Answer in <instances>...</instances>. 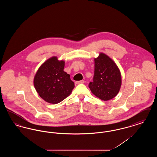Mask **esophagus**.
<instances>
[{
  "label": "esophagus",
  "instance_id": "esophagus-1",
  "mask_svg": "<svg viewBox=\"0 0 157 157\" xmlns=\"http://www.w3.org/2000/svg\"><path fill=\"white\" fill-rule=\"evenodd\" d=\"M85 82L84 80H81V81H76L75 83L76 84H81V83H83Z\"/></svg>",
  "mask_w": 157,
  "mask_h": 157
}]
</instances>
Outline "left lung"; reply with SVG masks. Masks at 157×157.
Wrapping results in <instances>:
<instances>
[{
  "instance_id": "1",
  "label": "left lung",
  "mask_w": 157,
  "mask_h": 157,
  "mask_svg": "<svg viewBox=\"0 0 157 157\" xmlns=\"http://www.w3.org/2000/svg\"><path fill=\"white\" fill-rule=\"evenodd\" d=\"M93 81L88 86L91 92L103 101L115 97L121 85V75L115 63L109 56L101 53L95 59Z\"/></svg>"
}]
</instances>
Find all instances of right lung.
Returning a JSON list of instances; mask_svg holds the SVG:
<instances>
[{
	"label": "right lung",
	"mask_w": 157,
	"mask_h": 157,
	"mask_svg": "<svg viewBox=\"0 0 157 157\" xmlns=\"http://www.w3.org/2000/svg\"><path fill=\"white\" fill-rule=\"evenodd\" d=\"M65 62L55 56L47 60L37 70L34 86L46 102L58 104L67 97L75 87L70 75L63 71Z\"/></svg>",
	"instance_id": "add662e5"
}]
</instances>
